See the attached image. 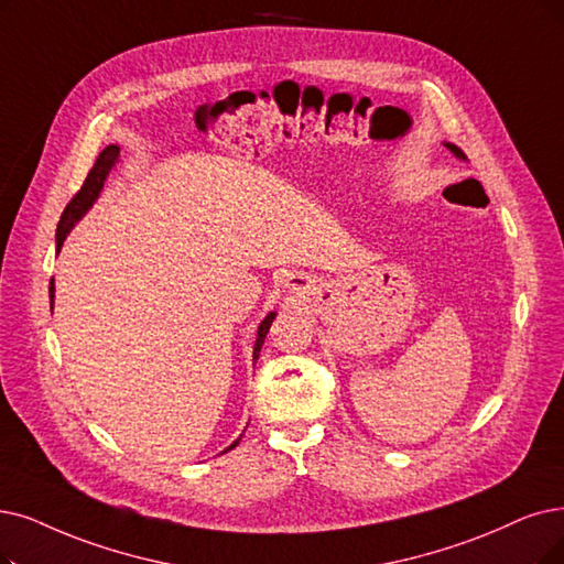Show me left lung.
<instances>
[{
    "label": "left lung",
    "mask_w": 564,
    "mask_h": 564,
    "mask_svg": "<svg viewBox=\"0 0 564 564\" xmlns=\"http://www.w3.org/2000/svg\"><path fill=\"white\" fill-rule=\"evenodd\" d=\"M446 148H448V150H452V152H454L456 156H465V154H463V150H460L458 145H452V143H446Z\"/></svg>",
    "instance_id": "1"
}]
</instances>
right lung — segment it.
Returning a JSON list of instances; mask_svg holds the SVG:
<instances>
[{
    "instance_id": "right-lung-1",
    "label": "right lung",
    "mask_w": 564,
    "mask_h": 564,
    "mask_svg": "<svg viewBox=\"0 0 564 564\" xmlns=\"http://www.w3.org/2000/svg\"><path fill=\"white\" fill-rule=\"evenodd\" d=\"M118 160H120V148H118V145H108V148L97 156V162H95L93 169H89L83 187L74 194V198L69 200V204H66V208H64V213H62V217H59L57 234H55L57 252H59V247H62L66 234L72 231V227L85 215V210L95 204V198L99 196V192H101V187H104V180H106L108 171L118 164ZM53 296H55V284H53V280H51V303H53ZM51 307H53V305H51ZM273 319H275V312H270L268 317L261 322V326H259L257 345H254V358H259L261 345H263V340H265L268 328H270V324H273ZM238 442H240V440H238ZM238 442H234L229 448H234ZM229 448H227V452H229Z\"/></svg>"
}]
</instances>
